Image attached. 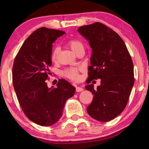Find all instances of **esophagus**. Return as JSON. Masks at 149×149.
Instances as JSON below:
<instances>
[{"instance_id": "obj_1", "label": "esophagus", "mask_w": 149, "mask_h": 149, "mask_svg": "<svg viewBox=\"0 0 149 149\" xmlns=\"http://www.w3.org/2000/svg\"><path fill=\"white\" fill-rule=\"evenodd\" d=\"M83 90V89L82 88V87H78V86L76 87V91H77V92H80V91H82Z\"/></svg>"}]
</instances>
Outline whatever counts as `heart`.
Masks as SVG:
<instances>
[{"mask_svg": "<svg viewBox=\"0 0 149 149\" xmlns=\"http://www.w3.org/2000/svg\"><path fill=\"white\" fill-rule=\"evenodd\" d=\"M68 45L74 53H76L81 48H83V45L80 40L77 39H71L68 41ZM60 52V48L56 47L53 49L52 54H51V60L53 62H56L58 60V56ZM81 70L80 68H67L64 71L65 77L73 81H77L79 79V71Z\"/></svg>", "mask_w": 149, "mask_h": 149, "instance_id": "heart-1", "label": "heart"}]
</instances>
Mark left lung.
Wrapping results in <instances>:
<instances>
[{
  "instance_id": "left-lung-1",
  "label": "left lung",
  "mask_w": 149,
  "mask_h": 149,
  "mask_svg": "<svg viewBox=\"0 0 149 149\" xmlns=\"http://www.w3.org/2000/svg\"><path fill=\"white\" fill-rule=\"evenodd\" d=\"M78 32L92 49L88 83L101 79L95 90L93 84L85 86L93 94L87 111L97 121H109L125 109L134 84L131 56L119 34L104 24L95 22L81 26Z\"/></svg>"
}]
</instances>
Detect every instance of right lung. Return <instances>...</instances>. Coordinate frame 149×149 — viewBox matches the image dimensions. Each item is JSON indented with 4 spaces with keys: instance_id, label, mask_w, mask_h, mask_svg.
Segmentation results:
<instances>
[{
    "instance_id": "obj_1",
    "label": "right lung",
    "mask_w": 149,
    "mask_h": 149,
    "mask_svg": "<svg viewBox=\"0 0 149 149\" xmlns=\"http://www.w3.org/2000/svg\"><path fill=\"white\" fill-rule=\"evenodd\" d=\"M65 32L40 28L24 41L14 60L12 77L18 102L25 115L41 126L54 125L62 115L65 103L75 87L60 79L56 88H49L53 42Z\"/></svg>"
}]
</instances>
